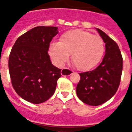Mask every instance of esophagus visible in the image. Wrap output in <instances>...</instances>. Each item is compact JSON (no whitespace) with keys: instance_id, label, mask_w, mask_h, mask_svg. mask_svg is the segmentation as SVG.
I'll use <instances>...</instances> for the list:
<instances>
[{"instance_id":"34e87169","label":"esophagus","mask_w":132,"mask_h":132,"mask_svg":"<svg viewBox=\"0 0 132 132\" xmlns=\"http://www.w3.org/2000/svg\"><path fill=\"white\" fill-rule=\"evenodd\" d=\"M73 73V71L68 69H63L61 71V74L62 76H70Z\"/></svg>"}]
</instances>
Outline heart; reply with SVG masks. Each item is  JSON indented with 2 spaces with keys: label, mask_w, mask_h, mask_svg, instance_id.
<instances>
[{
  "label": "heart",
  "mask_w": 132,
  "mask_h": 132,
  "mask_svg": "<svg viewBox=\"0 0 132 132\" xmlns=\"http://www.w3.org/2000/svg\"><path fill=\"white\" fill-rule=\"evenodd\" d=\"M105 52L102 38L82 30H71L61 35L60 42L49 46V54L59 66H62L71 54V61L80 71H89L98 64Z\"/></svg>",
  "instance_id": "obj_1"
}]
</instances>
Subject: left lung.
Masks as SVG:
<instances>
[{"label": "left lung", "instance_id": "left-lung-1", "mask_svg": "<svg viewBox=\"0 0 132 132\" xmlns=\"http://www.w3.org/2000/svg\"><path fill=\"white\" fill-rule=\"evenodd\" d=\"M105 43L102 61L93 71L80 73L76 87L78 98L84 103L97 106L114 96L119 88L122 72V56L119 46L108 35L97 29Z\"/></svg>", "mask_w": 132, "mask_h": 132}]
</instances>
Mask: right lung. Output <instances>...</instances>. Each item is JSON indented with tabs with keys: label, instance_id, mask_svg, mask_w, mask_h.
I'll return each instance as SVG.
<instances>
[{
	"label": "right lung",
	"instance_id": "1",
	"mask_svg": "<svg viewBox=\"0 0 132 132\" xmlns=\"http://www.w3.org/2000/svg\"><path fill=\"white\" fill-rule=\"evenodd\" d=\"M57 27L39 26L21 35L10 52L8 67L13 88L26 101L39 104L54 95L61 69L51 62L49 44Z\"/></svg>",
	"mask_w": 132,
	"mask_h": 132
}]
</instances>
